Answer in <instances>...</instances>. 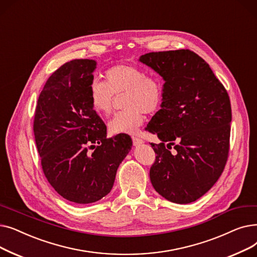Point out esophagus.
Here are the masks:
<instances>
[{"instance_id": "obj_1", "label": "esophagus", "mask_w": 257, "mask_h": 257, "mask_svg": "<svg viewBox=\"0 0 257 257\" xmlns=\"http://www.w3.org/2000/svg\"><path fill=\"white\" fill-rule=\"evenodd\" d=\"M132 140H133L134 145H140L144 142L141 138H138V137H132Z\"/></svg>"}]
</instances>
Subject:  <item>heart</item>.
<instances>
[{"mask_svg":"<svg viewBox=\"0 0 257 257\" xmlns=\"http://www.w3.org/2000/svg\"><path fill=\"white\" fill-rule=\"evenodd\" d=\"M104 81L94 80L89 87L90 104L95 112L108 115L112 112L114 95L125 94L124 111L108 122L112 134H135L143 123L144 112L155 113L164 99V84L158 76L146 74L144 69L130 64H118L104 71Z\"/></svg>","mask_w":257,"mask_h":257,"instance_id":"1","label":"heart"}]
</instances>
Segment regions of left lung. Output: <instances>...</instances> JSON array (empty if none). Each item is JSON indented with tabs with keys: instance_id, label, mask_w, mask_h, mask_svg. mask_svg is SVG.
Segmentation results:
<instances>
[{
	"instance_id": "1",
	"label": "left lung",
	"mask_w": 257,
	"mask_h": 257,
	"mask_svg": "<svg viewBox=\"0 0 257 257\" xmlns=\"http://www.w3.org/2000/svg\"><path fill=\"white\" fill-rule=\"evenodd\" d=\"M140 62L165 80L162 108L145 127L162 141L151 143V182L170 202H194L215 184L228 160L229 95L209 65L188 49L146 53Z\"/></svg>"
}]
</instances>
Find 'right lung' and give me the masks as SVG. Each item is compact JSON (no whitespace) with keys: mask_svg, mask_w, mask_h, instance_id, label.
<instances>
[{"mask_svg":"<svg viewBox=\"0 0 257 257\" xmlns=\"http://www.w3.org/2000/svg\"><path fill=\"white\" fill-rule=\"evenodd\" d=\"M93 59H74L49 77L36 102L34 139L43 173L55 191L77 204L99 201L113 188L132 148L126 134L107 138L90 104Z\"/></svg>","mask_w":257,"mask_h":257,"instance_id":"right-lung-1","label":"right lung"}]
</instances>
